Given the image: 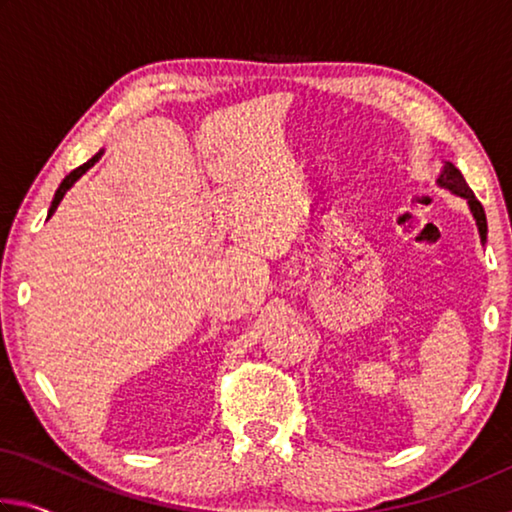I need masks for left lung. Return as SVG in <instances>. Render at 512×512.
<instances>
[{"label":"left lung","mask_w":512,"mask_h":512,"mask_svg":"<svg viewBox=\"0 0 512 512\" xmlns=\"http://www.w3.org/2000/svg\"><path fill=\"white\" fill-rule=\"evenodd\" d=\"M436 185L447 189V192H452L454 196H461L463 201L470 207V212L476 221V228H479V237H481V244H485V239H488V221H485V212H483V205L476 201V196L470 187H467L463 173L458 171L452 162H445L443 169H440V176L436 178Z\"/></svg>","instance_id":"8db88e82"}]
</instances>
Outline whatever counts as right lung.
Instances as JSON below:
<instances>
[{
	"instance_id": "right-lung-1",
	"label": "right lung",
	"mask_w": 512,
	"mask_h": 512,
	"mask_svg": "<svg viewBox=\"0 0 512 512\" xmlns=\"http://www.w3.org/2000/svg\"><path fill=\"white\" fill-rule=\"evenodd\" d=\"M101 155H103V149L97 153V155H94V158L92 160H88V162H85V164H81V167L79 169H74L72 173H69V176H65V180H63V183H60V187L56 189V196H54V201H51V207H49V214H47V219H49V216L51 214H54L56 212V207L60 205V201H63V196L69 192V189H72L74 187V183H76V180H79L81 176H83V173L85 171H88L90 167H94V162H99V158H101Z\"/></svg>"
}]
</instances>
